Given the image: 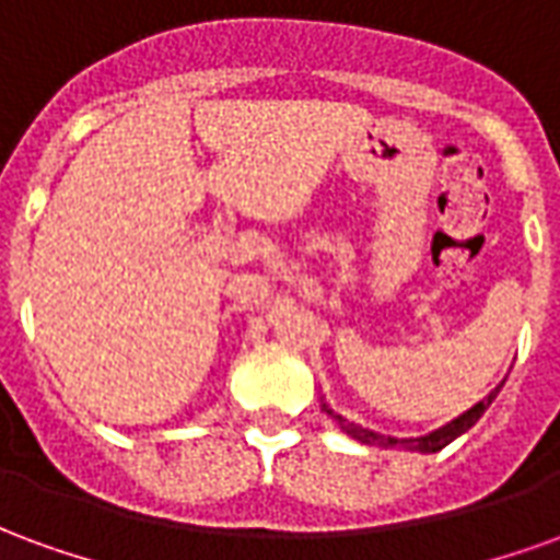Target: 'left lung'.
<instances>
[{
  "instance_id": "left-lung-1",
  "label": "left lung",
  "mask_w": 560,
  "mask_h": 560,
  "mask_svg": "<svg viewBox=\"0 0 560 560\" xmlns=\"http://www.w3.org/2000/svg\"><path fill=\"white\" fill-rule=\"evenodd\" d=\"M501 387H504V381H501V384H498L486 399L477 401L474 408H468L465 413H458L456 420H450L446 425H441V429H434V432L429 434H420V438H393V434H381L375 432V429H365V425H360V422H351L348 417H341L339 411H332L327 401H324V411L339 422L341 432L351 434L353 441H360V444L389 446V450H411V453H438V450H444L446 444H453L458 434H465L474 422L480 420L482 413H486V408L494 401V396L501 393Z\"/></svg>"
}]
</instances>
